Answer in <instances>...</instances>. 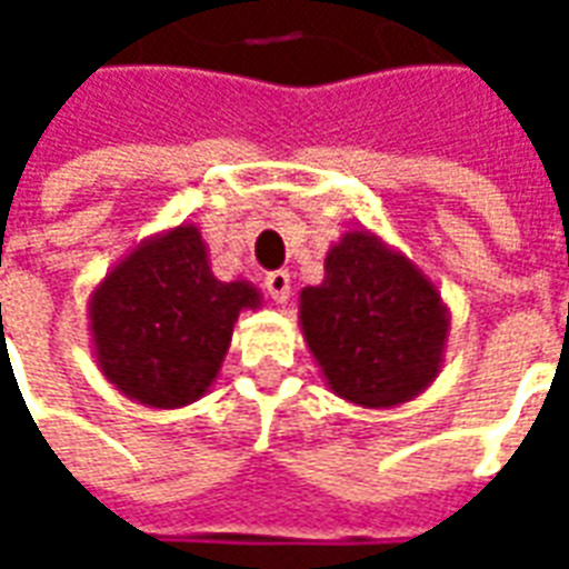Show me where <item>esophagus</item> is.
<instances>
[{
  "mask_svg": "<svg viewBox=\"0 0 569 569\" xmlns=\"http://www.w3.org/2000/svg\"><path fill=\"white\" fill-rule=\"evenodd\" d=\"M264 289L268 296L277 301V305H286L289 301V292H292V280H289V271H271L264 277Z\"/></svg>",
  "mask_w": 569,
  "mask_h": 569,
  "instance_id": "obj_1",
  "label": "esophagus"
}]
</instances>
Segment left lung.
Instances as JSON below:
<instances>
[{
  "instance_id": "8db88e82",
  "label": "left lung",
  "mask_w": 569,
  "mask_h": 569,
  "mask_svg": "<svg viewBox=\"0 0 569 569\" xmlns=\"http://www.w3.org/2000/svg\"><path fill=\"white\" fill-rule=\"evenodd\" d=\"M298 322L335 396L396 408L439 378L451 310L406 252L353 228L326 252L320 286L298 296Z\"/></svg>"
}]
</instances>
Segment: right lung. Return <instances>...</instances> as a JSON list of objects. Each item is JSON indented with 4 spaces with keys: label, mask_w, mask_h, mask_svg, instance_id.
<instances>
[{
    "label": "right lung",
    "mask_w": 569,
    "mask_h": 569,
    "mask_svg": "<svg viewBox=\"0 0 569 569\" xmlns=\"http://www.w3.org/2000/svg\"><path fill=\"white\" fill-rule=\"evenodd\" d=\"M261 308L249 280H216L198 224L151 234L118 259L88 298L97 369L149 408L210 393L243 310Z\"/></svg>",
    "instance_id": "1"
}]
</instances>
